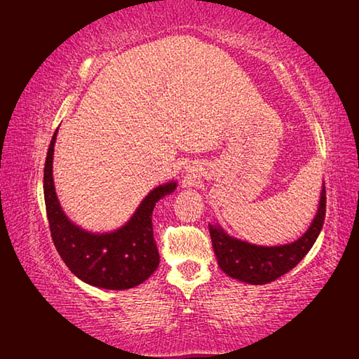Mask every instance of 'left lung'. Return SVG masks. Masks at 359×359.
Here are the masks:
<instances>
[{"instance_id":"left-lung-1","label":"left lung","mask_w":359,"mask_h":359,"mask_svg":"<svg viewBox=\"0 0 359 359\" xmlns=\"http://www.w3.org/2000/svg\"><path fill=\"white\" fill-rule=\"evenodd\" d=\"M325 219V188H323L321 202L316 217L311 222L307 233L293 243L280 247H257L251 243L233 239L220 230L210 225V234L217 264L220 270L233 279L253 285L269 284L276 280L299 264L310 248L313 247L319 233L323 230Z\"/></svg>"}]
</instances>
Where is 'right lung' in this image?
<instances>
[{
    "label": "right lung",
    "mask_w": 359,
    "mask_h": 359,
    "mask_svg": "<svg viewBox=\"0 0 359 359\" xmlns=\"http://www.w3.org/2000/svg\"><path fill=\"white\" fill-rule=\"evenodd\" d=\"M57 131L44 163V202L50 236L60 257L75 276L106 290L140 285L157 270L160 256L152 233V210L175 184L160 185L144 197L129 222L108 234H93L75 226L60 207L52 179V157Z\"/></svg>",
    "instance_id": "obj_1"
}]
</instances>
